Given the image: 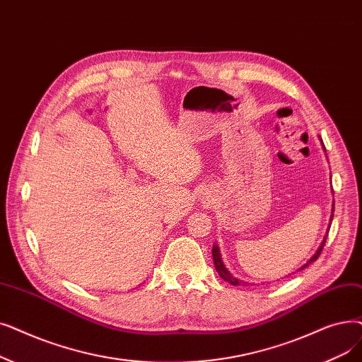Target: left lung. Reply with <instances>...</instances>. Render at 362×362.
<instances>
[{
  "instance_id": "8db88e82",
  "label": "left lung",
  "mask_w": 362,
  "mask_h": 362,
  "mask_svg": "<svg viewBox=\"0 0 362 362\" xmlns=\"http://www.w3.org/2000/svg\"><path fill=\"white\" fill-rule=\"evenodd\" d=\"M324 245H325V240H324V243L321 244V247L318 248L317 253L313 255V257H312V259H310V260H309V262H308L305 266H302L300 271H302V269H305L309 263L315 262V260L320 257V255H321V251H322ZM213 260H214L216 271H217V274L220 275V278L225 279L226 282H229V284H232V286H241V284H243V281H240V279H237V278H235V276H232V275L229 274V271L225 268V264H223V262H222V257H220V253H218V247H217V245H213Z\"/></svg>"
}]
</instances>
